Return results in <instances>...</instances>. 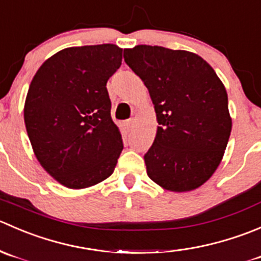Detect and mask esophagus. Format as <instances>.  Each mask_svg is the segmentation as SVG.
I'll list each match as a JSON object with an SVG mask.
<instances>
[{
    "mask_svg": "<svg viewBox=\"0 0 261 261\" xmlns=\"http://www.w3.org/2000/svg\"><path fill=\"white\" fill-rule=\"evenodd\" d=\"M133 125H134L133 119H129V120H127V122H125V128H127V130L133 129Z\"/></svg>",
    "mask_w": 261,
    "mask_h": 261,
    "instance_id": "obj_1",
    "label": "esophagus"
}]
</instances>
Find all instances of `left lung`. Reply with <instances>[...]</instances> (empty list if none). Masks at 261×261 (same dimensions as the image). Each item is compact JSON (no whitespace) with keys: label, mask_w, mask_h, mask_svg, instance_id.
<instances>
[{"label":"left lung","mask_w":261,"mask_h":261,"mask_svg":"<svg viewBox=\"0 0 261 261\" xmlns=\"http://www.w3.org/2000/svg\"><path fill=\"white\" fill-rule=\"evenodd\" d=\"M154 105L157 133L144 154L147 175L170 192L204 184L218 167L231 134L226 89L198 54L164 46L124 49Z\"/></svg>","instance_id":"left-lung-1"}]
</instances>
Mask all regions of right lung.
I'll return each instance as SVG.
<instances>
[{"mask_svg":"<svg viewBox=\"0 0 261 261\" xmlns=\"http://www.w3.org/2000/svg\"><path fill=\"white\" fill-rule=\"evenodd\" d=\"M122 53L114 44L66 48L46 59L30 84L28 136L44 170L64 187H92L114 171L123 139L107 82Z\"/></svg>","mask_w":261,"mask_h":261,"instance_id":"right-lung-1","label":"right lung"}]
</instances>
